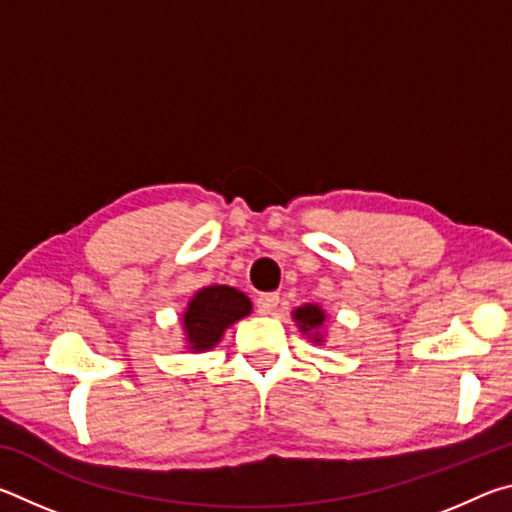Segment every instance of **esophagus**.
Returning a JSON list of instances; mask_svg holds the SVG:
<instances>
[{"label": "esophagus", "mask_w": 512, "mask_h": 512, "mask_svg": "<svg viewBox=\"0 0 512 512\" xmlns=\"http://www.w3.org/2000/svg\"><path fill=\"white\" fill-rule=\"evenodd\" d=\"M277 300H280V296H277V293H262V296L257 298V311L262 316H271L273 311H275V307H277Z\"/></svg>", "instance_id": "1"}]
</instances>
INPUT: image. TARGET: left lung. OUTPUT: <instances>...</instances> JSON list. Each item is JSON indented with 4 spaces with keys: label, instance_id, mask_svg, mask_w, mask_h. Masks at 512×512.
I'll return each mask as SVG.
<instances>
[{
    "label": "left lung",
    "instance_id": "left-lung-1",
    "mask_svg": "<svg viewBox=\"0 0 512 512\" xmlns=\"http://www.w3.org/2000/svg\"><path fill=\"white\" fill-rule=\"evenodd\" d=\"M291 318L296 327L300 329L302 336H307L311 343L323 345L325 343V323H327V314L325 309L316 305V302H307V305L296 307L291 311Z\"/></svg>",
    "mask_w": 512,
    "mask_h": 512
}]
</instances>
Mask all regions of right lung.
<instances>
[{
  "instance_id": "1",
  "label": "right lung",
  "mask_w": 512,
  "mask_h": 512,
  "mask_svg": "<svg viewBox=\"0 0 512 512\" xmlns=\"http://www.w3.org/2000/svg\"><path fill=\"white\" fill-rule=\"evenodd\" d=\"M250 311H253V302L246 293L228 284H212L196 291L180 316L185 350H214L221 343L225 329L250 316Z\"/></svg>"
}]
</instances>
